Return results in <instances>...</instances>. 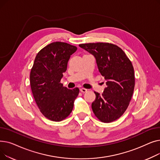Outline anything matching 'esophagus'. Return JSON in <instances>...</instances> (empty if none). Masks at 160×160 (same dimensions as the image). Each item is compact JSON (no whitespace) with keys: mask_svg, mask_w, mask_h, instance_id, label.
<instances>
[{"mask_svg":"<svg viewBox=\"0 0 160 160\" xmlns=\"http://www.w3.org/2000/svg\"><path fill=\"white\" fill-rule=\"evenodd\" d=\"M80 90L81 92H82V93H86V92L88 91V89H85V88H80Z\"/></svg>","mask_w":160,"mask_h":160,"instance_id":"esophagus-1","label":"esophagus"}]
</instances>
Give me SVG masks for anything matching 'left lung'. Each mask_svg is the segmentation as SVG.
Listing matches in <instances>:
<instances>
[{
	"label": "left lung",
	"mask_w": 160,
	"mask_h": 160,
	"mask_svg": "<svg viewBox=\"0 0 160 160\" xmlns=\"http://www.w3.org/2000/svg\"><path fill=\"white\" fill-rule=\"evenodd\" d=\"M79 47L93 55L106 81L102 95L95 91L96 98L91 104L93 113L104 122L118 119L127 110L135 86L132 62L120 47L112 43H85Z\"/></svg>",
	"instance_id": "1"
}]
</instances>
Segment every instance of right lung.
Returning <instances> with one entry per match:
<instances>
[{
	"label": "right lung",
	"instance_id": "right-lung-1",
	"mask_svg": "<svg viewBox=\"0 0 160 160\" xmlns=\"http://www.w3.org/2000/svg\"><path fill=\"white\" fill-rule=\"evenodd\" d=\"M77 47L54 42L38 53L30 72L32 94L40 112L46 118L61 121L71 113L79 89H67L60 83L71 56Z\"/></svg>",
	"mask_w": 160,
	"mask_h": 160
}]
</instances>
